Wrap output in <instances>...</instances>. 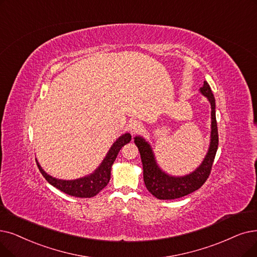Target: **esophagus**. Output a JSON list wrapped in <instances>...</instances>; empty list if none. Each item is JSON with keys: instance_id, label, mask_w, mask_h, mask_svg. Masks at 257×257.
I'll list each match as a JSON object with an SVG mask.
<instances>
[{"instance_id": "esophagus-1", "label": "esophagus", "mask_w": 257, "mask_h": 257, "mask_svg": "<svg viewBox=\"0 0 257 257\" xmlns=\"http://www.w3.org/2000/svg\"><path fill=\"white\" fill-rule=\"evenodd\" d=\"M143 128L142 122L138 121V120H132L129 124V130L132 133V135H136V133L140 132Z\"/></svg>"}]
</instances>
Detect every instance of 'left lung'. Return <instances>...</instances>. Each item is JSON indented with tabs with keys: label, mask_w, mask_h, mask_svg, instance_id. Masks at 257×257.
<instances>
[{
	"label": "left lung",
	"mask_w": 257,
	"mask_h": 257,
	"mask_svg": "<svg viewBox=\"0 0 257 257\" xmlns=\"http://www.w3.org/2000/svg\"><path fill=\"white\" fill-rule=\"evenodd\" d=\"M199 92L207 97L211 105V135L208 152L197 168L183 176H174L165 172L156 162L151 145L143 137L137 136L135 143L139 148L143 163L144 182L148 191L159 199H175L194 192L207 181L211 172L218 147V132L215 116V98L209 84L205 81Z\"/></svg>",
	"instance_id": "obj_1"
}]
</instances>
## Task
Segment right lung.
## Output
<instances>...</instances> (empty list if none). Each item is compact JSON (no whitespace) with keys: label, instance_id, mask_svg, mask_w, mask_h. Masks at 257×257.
Segmentation results:
<instances>
[{"label":"right lung","instance_id":"right-lung-1","mask_svg":"<svg viewBox=\"0 0 257 257\" xmlns=\"http://www.w3.org/2000/svg\"><path fill=\"white\" fill-rule=\"evenodd\" d=\"M131 141L130 133L121 135L110 147L105 159L99 164L97 168L90 174L86 176L76 178V180H60V178L53 177L43 170L38 160L37 164L42 175L46 178V181L53 187L58 188L64 193L75 196V197H93L99 191L107 186L110 181L111 168L116 159V156L124 145Z\"/></svg>","mask_w":257,"mask_h":257}]
</instances>
